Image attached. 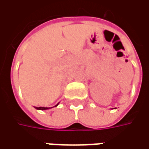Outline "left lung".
I'll return each instance as SVG.
<instances>
[{"instance_id": "left-lung-1", "label": "left lung", "mask_w": 149, "mask_h": 149, "mask_svg": "<svg viewBox=\"0 0 149 149\" xmlns=\"http://www.w3.org/2000/svg\"><path fill=\"white\" fill-rule=\"evenodd\" d=\"M114 109H116V108H114Z\"/></svg>"}]
</instances>
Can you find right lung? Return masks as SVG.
Here are the masks:
<instances>
[{
	"label": "right lung",
	"mask_w": 149,
	"mask_h": 149,
	"mask_svg": "<svg viewBox=\"0 0 149 149\" xmlns=\"http://www.w3.org/2000/svg\"><path fill=\"white\" fill-rule=\"evenodd\" d=\"M58 104H59V103H58V104H57V105H55V106H54V107H56V106H58ZM35 108H36V109H40V110H45V109H52V107H51V108H48V107H36V106H35Z\"/></svg>",
	"instance_id": "obj_1"
}]
</instances>
